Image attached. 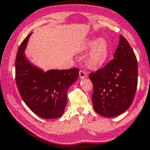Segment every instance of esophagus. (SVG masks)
Here are the masks:
<instances>
[{
    "label": "esophagus",
    "mask_w": 150,
    "mask_h": 150,
    "mask_svg": "<svg viewBox=\"0 0 150 150\" xmlns=\"http://www.w3.org/2000/svg\"><path fill=\"white\" fill-rule=\"evenodd\" d=\"M79 77L81 78V79H84V78L87 77V74L83 70L79 71Z\"/></svg>",
    "instance_id": "1"
}]
</instances>
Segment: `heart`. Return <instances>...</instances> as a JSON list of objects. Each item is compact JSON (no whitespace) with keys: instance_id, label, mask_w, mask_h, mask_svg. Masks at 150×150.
Returning <instances> with one entry per match:
<instances>
[{"instance_id":"b5f03b06","label":"heart","mask_w":150,"mask_h":150,"mask_svg":"<svg viewBox=\"0 0 150 150\" xmlns=\"http://www.w3.org/2000/svg\"><path fill=\"white\" fill-rule=\"evenodd\" d=\"M85 48H91L88 56V62L91 67H101L108 61L110 46L106 39L102 38L89 39L85 44Z\"/></svg>"}]
</instances>
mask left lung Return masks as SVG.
<instances>
[{"mask_svg":"<svg viewBox=\"0 0 150 150\" xmlns=\"http://www.w3.org/2000/svg\"><path fill=\"white\" fill-rule=\"evenodd\" d=\"M137 58L127 40L120 35L114 59L89 74L93 106L98 114L112 118L125 112L132 104L137 86Z\"/></svg>","mask_w":150,"mask_h":150,"instance_id":"1","label":"left lung"}]
</instances>
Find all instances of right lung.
Returning <instances> with one entry per match:
<instances>
[{
	"instance_id": "add662e5",
	"label": "right lung",
	"mask_w": 150,
	"mask_h": 150,
	"mask_svg": "<svg viewBox=\"0 0 150 150\" xmlns=\"http://www.w3.org/2000/svg\"><path fill=\"white\" fill-rule=\"evenodd\" d=\"M30 33L18 49L15 60V81L22 99L33 113L44 119L62 116L67 104V90L79 77V69L44 72L27 59L24 52Z\"/></svg>"
}]
</instances>
